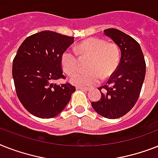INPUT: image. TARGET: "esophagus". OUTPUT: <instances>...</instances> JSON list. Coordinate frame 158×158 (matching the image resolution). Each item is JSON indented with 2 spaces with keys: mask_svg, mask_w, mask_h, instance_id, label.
<instances>
[{
  "mask_svg": "<svg viewBox=\"0 0 158 158\" xmlns=\"http://www.w3.org/2000/svg\"><path fill=\"white\" fill-rule=\"evenodd\" d=\"M77 89H79V90H83V91H87V92H88V91L91 90V88H85V87H77Z\"/></svg>",
  "mask_w": 158,
  "mask_h": 158,
  "instance_id": "1",
  "label": "esophagus"
}]
</instances>
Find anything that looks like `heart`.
Returning a JSON list of instances; mask_svg holds the SVG:
<instances>
[{"label":"heart","instance_id":"b5f03b06","mask_svg":"<svg viewBox=\"0 0 158 158\" xmlns=\"http://www.w3.org/2000/svg\"><path fill=\"white\" fill-rule=\"evenodd\" d=\"M77 51L81 57H90L86 73H78L71 78L73 84L94 86L101 77L107 79L115 72L120 61V50L115 44H107L97 38L85 40L78 44ZM61 64L66 75H74L78 70V57L72 50H65L61 56Z\"/></svg>","mask_w":158,"mask_h":158}]
</instances>
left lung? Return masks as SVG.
<instances>
[{"mask_svg": "<svg viewBox=\"0 0 158 158\" xmlns=\"http://www.w3.org/2000/svg\"><path fill=\"white\" fill-rule=\"evenodd\" d=\"M118 46L121 51L120 63L106 85L98 89L101 92L100 101L92 102V108L104 118L115 119L128 113L139 98L144 77L146 65L138 42L116 28L104 30Z\"/></svg>", "mask_w": 158, "mask_h": 158, "instance_id": "1", "label": "left lung"}]
</instances>
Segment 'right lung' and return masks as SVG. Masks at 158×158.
<instances>
[{
    "label": "right lung",
    "instance_id": "obj_1",
    "mask_svg": "<svg viewBox=\"0 0 158 158\" xmlns=\"http://www.w3.org/2000/svg\"><path fill=\"white\" fill-rule=\"evenodd\" d=\"M75 37L43 31L26 38L13 61V79L17 96L28 112L51 118L66 108L75 91L70 83L58 85L62 75L61 56Z\"/></svg>",
    "mask_w": 158,
    "mask_h": 158
}]
</instances>
